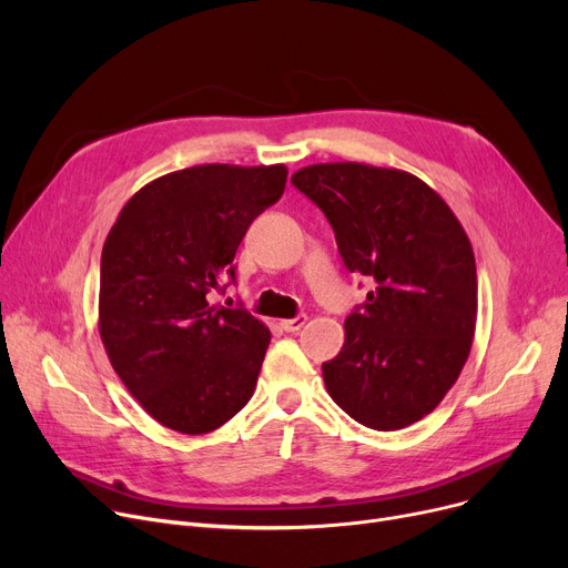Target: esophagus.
I'll return each instance as SVG.
<instances>
[{"label": "esophagus", "mask_w": 568, "mask_h": 568, "mask_svg": "<svg viewBox=\"0 0 568 568\" xmlns=\"http://www.w3.org/2000/svg\"><path fill=\"white\" fill-rule=\"evenodd\" d=\"M306 320H308L306 315H296V317H292V320H281V326H283L285 332H292V334H294V332L302 329V326L306 324Z\"/></svg>", "instance_id": "esophagus-1"}]
</instances>
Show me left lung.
I'll use <instances>...</instances> for the list:
<instances>
[{
	"instance_id": "8db88e82",
	"label": "left lung",
	"mask_w": 568,
	"mask_h": 568,
	"mask_svg": "<svg viewBox=\"0 0 568 568\" xmlns=\"http://www.w3.org/2000/svg\"><path fill=\"white\" fill-rule=\"evenodd\" d=\"M292 184L332 223L349 272L373 281L343 349L322 364L326 392L368 428L416 424L456 384L474 341L476 262L460 221L405 170L317 163Z\"/></svg>"
}]
</instances>
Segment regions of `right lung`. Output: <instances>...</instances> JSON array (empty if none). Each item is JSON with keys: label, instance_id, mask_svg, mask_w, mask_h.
Segmentation results:
<instances>
[{"label": "right lung", "instance_id": "1", "mask_svg": "<svg viewBox=\"0 0 568 568\" xmlns=\"http://www.w3.org/2000/svg\"><path fill=\"white\" fill-rule=\"evenodd\" d=\"M285 182L281 163L176 170L142 186L105 239L103 347L131 396L170 430L212 433L255 392L272 334L248 311L206 296L234 281L239 244Z\"/></svg>", "mask_w": 568, "mask_h": 568}]
</instances>
